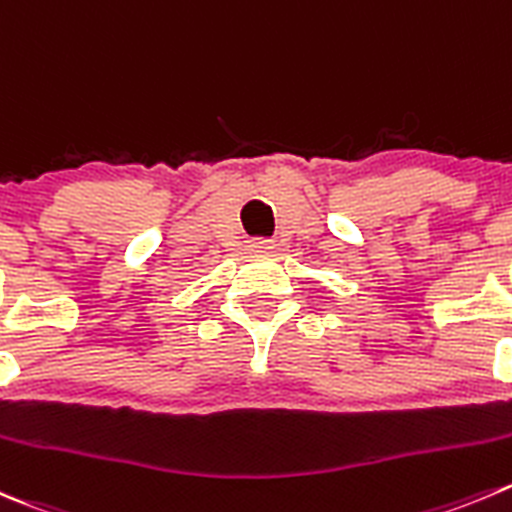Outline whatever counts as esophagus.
Listing matches in <instances>:
<instances>
[{
	"label": "esophagus",
	"mask_w": 512,
	"mask_h": 512,
	"mask_svg": "<svg viewBox=\"0 0 512 512\" xmlns=\"http://www.w3.org/2000/svg\"><path fill=\"white\" fill-rule=\"evenodd\" d=\"M250 250H252V255H270V252H275V242L255 240V242H250Z\"/></svg>",
	"instance_id": "obj_1"
}]
</instances>
